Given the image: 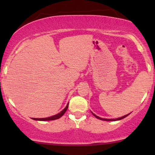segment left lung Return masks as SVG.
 I'll return each instance as SVG.
<instances>
[{
	"mask_svg": "<svg viewBox=\"0 0 155 155\" xmlns=\"http://www.w3.org/2000/svg\"><path fill=\"white\" fill-rule=\"evenodd\" d=\"M92 114L94 115V116H95L96 118H97V119H99V120H105V121H117V120H122V119H124V118H125L127 116H128V114L127 115H125V116H124V117H120V118H117V119H104V118H101V117H97V116H96L95 114Z\"/></svg>",
	"mask_w": 155,
	"mask_h": 155,
	"instance_id": "obj_1",
	"label": "left lung"
}]
</instances>
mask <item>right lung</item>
I'll use <instances>...</instances> for the list:
<instances>
[{"instance_id":"add662e5","label":"right lung","mask_w":155,"mask_h":155,"mask_svg":"<svg viewBox=\"0 0 155 155\" xmlns=\"http://www.w3.org/2000/svg\"><path fill=\"white\" fill-rule=\"evenodd\" d=\"M68 108V104L67 105L66 107H65L64 109L61 112H60L59 114H58L54 115V116H52V117H47V118H33V120H39V121H49V120H58V119H59L65 113V111H67Z\"/></svg>"}]
</instances>
